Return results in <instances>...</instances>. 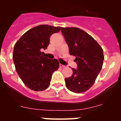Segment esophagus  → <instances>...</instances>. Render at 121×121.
Returning <instances> with one entry per match:
<instances>
[{
    "label": "esophagus",
    "instance_id": "1",
    "mask_svg": "<svg viewBox=\"0 0 121 121\" xmlns=\"http://www.w3.org/2000/svg\"><path fill=\"white\" fill-rule=\"evenodd\" d=\"M60 67H61V68H63V67H65V65H63V64H60Z\"/></svg>",
    "mask_w": 121,
    "mask_h": 121
}]
</instances>
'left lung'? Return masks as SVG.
Here are the masks:
<instances>
[{"label":"left lung","instance_id":"left-lung-1","mask_svg":"<svg viewBox=\"0 0 121 121\" xmlns=\"http://www.w3.org/2000/svg\"><path fill=\"white\" fill-rule=\"evenodd\" d=\"M69 48V54L76 57L77 68L65 78L66 87L75 93L86 91L95 82L102 67L103 50L93 37L77 27L61 28Z\"/></svg>","mask_w":121,"mask_h":121}]
</instances>
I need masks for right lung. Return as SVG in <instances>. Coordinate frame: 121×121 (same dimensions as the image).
I'll return each mask as SVG.
<instances>
[{
  "label": "right lung",
  "instance_id": "1",
  "mask_svg": "<svg viewBox=\"0 0 121 121\" xmlns=\"http://www.w3.org/2000/svg\"><path fill=\"white\" fill-rule=\"evenodd\" d=\"M60 27L40 25L28 30L16 43L13 59L16 70L24 84L36 91L48 87L52 74L60 63L56 58L50 60L41 53L50 43V38L60 31Z\"/></svg>",
  "mask_w": 121,
  "mask_h": 121
}]
</instances>
